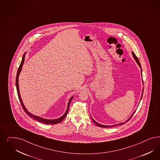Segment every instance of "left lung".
<instances>
[{"instance_id": "left-lung-1", "label": "left lung", "mask_w": 160, "mask_h": 160, "mask_svg": "<svg viewBox=\"0 0 160 160\" xmlns=\"http://www.w3.org/2000/svg\"><path fill=\"white\" fill-rule=\"evenodd\" d=\"M132 55L133 56V57H134V58H135V61H137V62L138 63V66H139V67L141 68V64H140V62H139V61L138 60V58H137V57L136 56V55L135 54V53L133 52H132ZM141 74H142V70H141ZM143 90H142V96H141V99H142V95H143ZM136 111V110H135ZM135 111L133 113V114H132L131 116L127 120V121L125 122H123V123H119V124H116V125H112V126H106V125H101V124H99V123H98V122H96L92 118V119L93 120V121L94 123L96 125H98V127H101V128H110V127H116L117 125H123V124H125V123H127V122L129 121V120H130V119L132 118V116L133 115V114L135 113Z\"/></svg>"}]
</instances>
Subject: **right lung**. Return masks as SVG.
Instances as JSON below:
<instances>
[{
  "label": "right lung",
  "mask_w": 160,
  "mask_h": 160,
  "mask_svg": "<svg viewBox=\"0 0 160 160\" xmlns=\"http://www.w3.org/2000/svg\"><path fill=\"white\" fill-rule=\"evenodd\" d=\"M24 61H25V54L22 57V60L21 61V63L20 64V66L18 68V72H17V77H16V86H17V93H18V98H19V101L21 102V104L22 105V108H23V109L25 112V113L28 115V116L32 118L33 119H34L35 120L39 122H41V123H45V124H57V123H58L61 122L62 121L66 116L67 114L68 113V109H69V106L70 104V102L72 101V99L73 97H72V98L70 99V100H69L68 102V107H67V109L66 113H64V115L62 116H61L60 118L58 119H54V120H50V119H43L42 118H40L39 116H35V115H33L32 114L30 113L29 112H28V110H27V109L25 108V107L24 106V105L22 103V99L21 98V96H20V94H19V84H18V77H19V75L20 74V72L21 71V69H22V66L23 64V62H24Z\"/></svg>",
  "instance_id": "obj_1"
}]
</instances>
